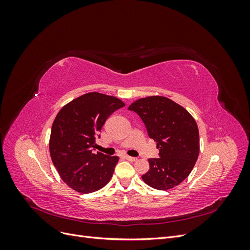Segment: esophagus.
<instances>
[{
	"label": "esophagus",
	"mask_w": 250,
	"mask_h": 250,
	"mask_svg": "<svg viewBox=\"0 0 250 250\" xmlns=\"http://www.w3.org/2000/svg\"><path fill=\"white\" fill-rule=\"evenodd\" d=\"M124 157L126 158V160H127V161H129V162H135V161H137V160H138V158H137V157H132V156H128V155H125Z\"/></svg>",
	"instance_id": "1"
}]
</instances>
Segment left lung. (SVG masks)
<instances>
[{"mask_svg":"<svg viewBox=\"0 0 250 250\" xmlns=\"http://www.w3.org/2000/svg\"><path fill=\"white\" fill-rule=\"evenodd\" d=\"M146 125L150 139L160 149V157L149 160L144 183L167 191L190 175L199 155V131L196 121L186 108L167 97L150 96L128 107Z\"/></svg>","mask_w":250,"mask_h":250,"instance_id":"obj_1","label":"left lung"}]
</instances>
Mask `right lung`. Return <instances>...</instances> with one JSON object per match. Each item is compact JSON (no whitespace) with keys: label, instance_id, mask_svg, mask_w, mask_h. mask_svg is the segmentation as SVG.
<instances>
[{"label":"right lung","instance_id":"1","mask_svg":"<svg viewBox=\"0 0 250 250\" xmlns=\"http://www.w3.org/2000/svg\"><path fill=\"white\" fill-rule=\"evenodd\" d=\"M125 106L113 96L92 92L72 100L59 110L53 122L49 148L53 165L74 191L93 193L106 186L118 156L93 153L95 140L111 113Z\"/></svg>","mask_w":250,"mask_h":250}]
</instances>
